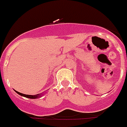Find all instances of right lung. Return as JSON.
<instances>
[{"mask_svg": "<svg viewBox=\"0 0 127 127\" xmlns=\"http://www.w3.org/2000/svg\"><path fill=\"white\" fill-rule=\"evenodd\" d=\"M15 91L17 92V94H19V95H21V96H24V97H26V98H29L35 99V98H39L40 96H41V95L39 94H35V95H27V94H22V93H20V92H17V91H16V90H15Z\"/></svg>", "mask_w": 127, "mask_h": 127, "instance_id": "1", "label": "right lung"}]
</instances>
